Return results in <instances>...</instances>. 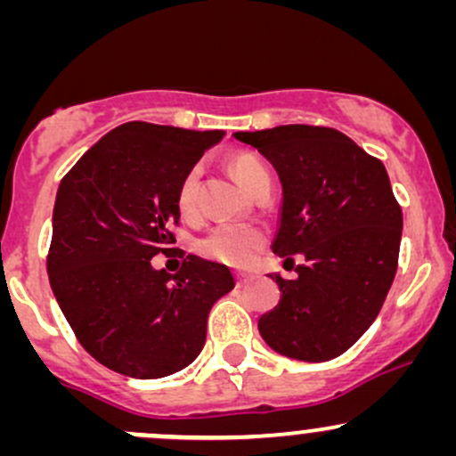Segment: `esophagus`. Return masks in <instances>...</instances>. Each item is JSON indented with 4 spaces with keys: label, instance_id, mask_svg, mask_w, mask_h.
<instances>
[{
    "label": "esophagus",
    "instance_id": "34e87169",
    "mask_svg": "<svg viewBox=\"0 0 456 456\" xmlns=\"http://www.w3.org/2000/svg\"><path fill=\"white\" fill-rule=\"evenodd\" d=\"M250 281H253V274H246V272H238V274H235V282H238V287L248 285Z\"/></svg>",
    "mask_w": 456,
    "mask_h": 456
}]
</instances>
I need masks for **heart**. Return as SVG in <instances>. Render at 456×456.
<instances>
[{"label": "heart", "mask_w": 456, "mask_h": 456, "mask_svg": "<svg viewBox=\"0 0 456 456\" xmlns=\"http://www.w3.org/2000/svg\"><path fill=\"white\" fill-rule=\"evenodd\" d=\"M232 171L238 180V184L250 192V188L257 184L259 180L268 177V169L259 159L250 154H240L232 160ZM197 186L199 174L197 169H191L180 182L177 188V210L182 216H191L197 208ZM265 244L264 229L257 224L246 223H224L214 227L210 233L199 240L197 250L203 257L218 261V264L232 265V268H246L257 259L259 250Z\"/></svg>", "instance_id": "heart-1"}]
</instances>
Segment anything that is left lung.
<instances>
[{
	"mask_svg": "<svg viewBox=\"0 0 456 456\" xmlns=\"http://www.w3.org/2000/svg\"><path fill=\"white\" fill-rule=\"evenodd\" d=\"M272 162L282 186L272 250L297 279L274 274L279 305L259 317L274 352L326 362L347 352L379 315L399 264L403 212L384 162L347 134L289 124L233 133Z\"/></svg>",
	"mask_w": 456,
	"mask_h": 456,
	"instance_id": "1",
	"label": "left lung"
}]
</instances>
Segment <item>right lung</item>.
Wrapping results in <instances>:
<instances>
[{
	"instance_id": "right-lung-1",
	"label": "right lung",
	"mask_w": 456,
	"mask_h": 456,
	"mask_svg": "<svg viewBox=\"0 0 456 456\" xmlns=\"http://www.w3.org/2000/svg\"><path fill=\"white\" fill-rule=\"evenodd\" d=\"M223 137L122 124L57 188L51 289L78 343L115 373L159 379L184 369L201 354L214 302L233 289L227 265L197 255H180L177 274L151 268L175 244L180 182Z\"/></svg>"
}]
</instances>
